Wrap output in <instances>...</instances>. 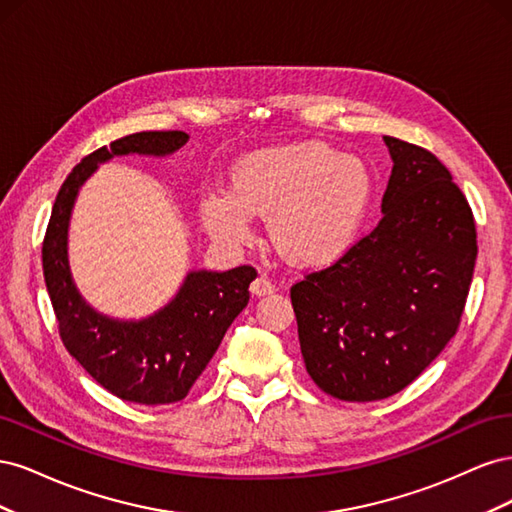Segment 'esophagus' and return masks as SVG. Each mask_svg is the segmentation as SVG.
<instances>
[{
    "label": "esophagus",
    "mask_w": 512,
    "mask_h": 512,
    "mask_svg": "<svg viewBox=\"0 0 512 512\" xmlns=\"http://www.w3.org/2000/svg\"><path fill=\"white\" fill-rule=\"evenodd\" d=\"M275 290V286L267 280L265 275L256 277V280L250 284V292L254 294V297H265V294H271Z\"/></svg>",
    "instance_id": "1"
}]
</instances>
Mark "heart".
Here are the masks:
<instances>
[{
    "label": "heart",
    "mask_w": 512,
    "mask_h": 512,
    "mask_svg": "<svg viewBox=\"0 0 512 512\" xmlns=\"http://www.w3.org/2000/svg\"><path fill=\"white\" fill-rule=\"evenodd\" d=\"M371 196L361 160L322 143H297L243 158L228 194L200 200V220L218 243L241 247L254 239L252 218H267L277 254L292 267L324 269L350 252Z\"/></svg>",
    "instance_id": "1"
}]
</instances>
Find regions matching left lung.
<instances>
[{
    "label": "left lung",
    "mask_w": 512,
    "mask_h": 512,
    "mask_svg": "<svg viewBox=\"0 0 512 512\" xmlns=\"http://www.w3.org/2000/svg\"><path fill=\"white\" fill-rule=\"evenodd\" d=\"M382 220L290 288L307 374L342 401L391 397L457 333L476 262L466 196L431 151L384 136Z\"/></svg>",
    "instance_id": "obj_1"
}]
</instances>
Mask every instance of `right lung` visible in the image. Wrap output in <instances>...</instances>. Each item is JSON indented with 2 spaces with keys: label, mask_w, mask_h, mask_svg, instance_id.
<instances>
[{
  "label": "right lung",
  "mask_w": 512,
  "mask_h": 512,
  "mask_svg": "<svg viewBox=\"0 0 512 512\" xmlns=\"http://www.w3.org/2000/svg\"><path fill=\"white\" fill-rule=\"evenodd\" d=\"M185 132H136L102 147L72 168L55 198L42 243L46 290L66 350L108 393L134 404H175L190 393L211 356L250 301L256 269L190 271L156 314L119 320L91 307L76 288L68 260V228L81 185L115 156L164 158L188 143Z\"/></svg>",
  "instance_id": "1"
}]
</instances>
